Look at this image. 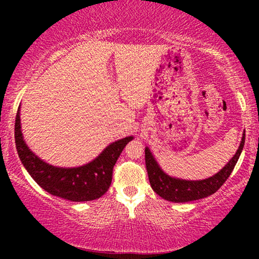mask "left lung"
<instances>
[{
	"mask_svg": "<svg viewBox=\"0 0 259 259\" xmlns=\"http://www.w3.org/2000/svg\"><path fill=\"white\" fill-rule=\"evenodd\" d=\"M244 143H245V132L243 133L238 150L230 159L228 164L210 178L201 180H186L168 176L159 166L150 148L145 147V164H146L151 187L158 196L172 203H187V201L198 200L211 196L217 192L219 187L231 175L243 151Z\"/></svg>",
	"mask_w": 259,
	"mask_h": 259,
	"instance_id": "1",
	"label": "left lung"
}]
</instances>
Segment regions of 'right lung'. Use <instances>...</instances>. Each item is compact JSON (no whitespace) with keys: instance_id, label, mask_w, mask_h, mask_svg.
Segmentation results:
<instances>
[{"instance_id":"add662e5","label":"right lung","mask_w":259,"mask_h":259,"mask_svg":"<svg viewBox=\"0 0 259 259\" xmlns=\"http://www.w3.org/2000/svg\"><path fill=\"white\" fill-rule=\"evenodd\" d=\"M132 136L108 145L97 158L77 167H59L38 158L28 147L21 130L20 107L15 119V144L20 160L35 182L53 196L70 201H90L107 192L113 167Z\"/></svg>"}]
</instances>
